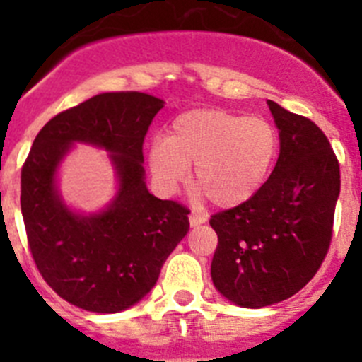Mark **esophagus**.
Here are the masks:
<instances>
[{
	"label": "esophagus",
	"instance_id": "34e87169",
	"mask_svg": "<svg viewBox=\"0 0 362 362\" xmlns=\"http://www.w3.org/2000/svg\"><path fill=\"white\" fill-rule=\"evenodd\" d=\"M188 221H190V226H199L203 225L206 219H204L203 216H199V214H190V216H188Z\"/></svg>",
	"mask_w": 362,
	"mask_h": 362
}]
</instances>
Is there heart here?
I'll use <instances>...</instances> for the list:
<instances>
[{
    "label": "heart",
    "mask_w": 362,
    "mask_h": 362,
    "mask_svg": "<svg viewBox=\"0 0 362 362\" xmlns=\"http://www.w3.org/2000/svg\"><path fill=\"white\" fill-rule=\"evenodd\" d=\"M279 152L277 129L263 116L197 108L174 117L148 163L163 192H174L194 166L192 183L217 209H235L261 190Z\"/></svg>",
    "instance_id": "obj_1"
}]
</instances>
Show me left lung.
Listing matches in <instances>:
<instances>
[{
	"label": "left lung",
	"instance_id": "1",
	"mask_svg": "<svg viewBox=\"0 0 362 362\" xmlns=\"http://www.w3.org/2000/svg\"><path fill=\"white\" fill-rule=\"evenodd\" d=\"M268 107L279 129L276 168L250 201L210 217L217 233L212 281L243 308L288 299L317 274L341 190L339 161L325 132L274 101Z\"/></svg>",
	"mask_w": 362,
	"mask_h": 362
}]
</instances>
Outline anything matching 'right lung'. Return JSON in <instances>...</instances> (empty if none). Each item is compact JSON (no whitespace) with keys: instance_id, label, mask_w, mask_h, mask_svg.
<instances>
[{"instance_id":"obj_1","label":"right lung","mask_w":362,"mask_h":362,"mask_svg":"<svg viewBox=\"0 0 362 362\" xmlns=\"http://www.w3.org/2000/svg\"><path fill=\"white\" fill-rule=\"evenodd\" d=\"M163 105L145 92L98 94L54 116L25 159L21 214L32 259L50 288L78 308L114 313L136 305L187 235L190 210L153 197L145 185L143 141ZM74 141L111 152L120 190L101 214H74L57 194V166Z\"/></svg>"}]
</instances>
